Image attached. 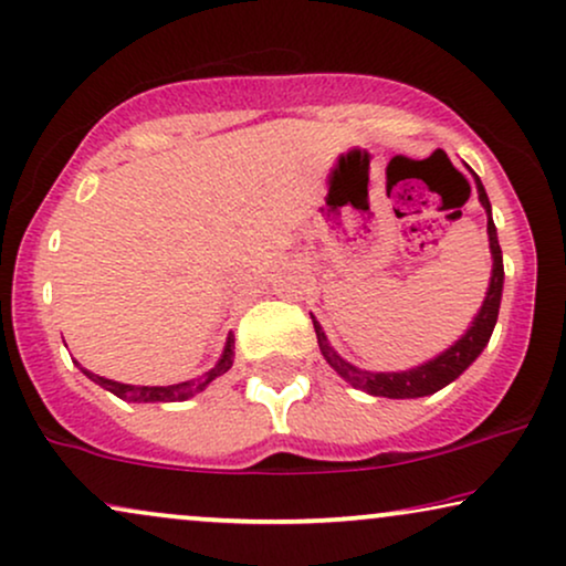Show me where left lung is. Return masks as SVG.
Wrapping results in <instances>:
<instances>
[{
	"label": "left lung",
	"instance_id": "1",
	"mask_svg": "<svg viewBox=\"0 0 566 566\" xmlns=\"http://www.w3.org/2000/svg\"><path fill=\"white\" fill-rule=\"evenodd\" d=\"M478 192H480V202L482 208L488 210V237H490V253H493V276H490V287H488V297L482 303V308L474 318V324L469 326V332L459 343L451 345L442 356H438L430 364L417 366L411 371H398V374H371V371H360L356 366H350L348 360H343L335 350L329 348L326 343L322 326H318L316 318H313V329H316V339L318 348H322V356L326 358V364L335 369L339 377L348 379L353 387L358 390L369 392V395H382V398H421V395H432L442 390L446 385H451L461 371L472 364L474 358L480 356L482 348L488 345L490 335H493V326L499 322V308H501V290H503V255H501V244H499V234H495V223L490 218V200L485 195V187H482L480 176H478Z\"/></svg>",
	"mask_w": 566,
	"mask_h": 566
}]
</instances>
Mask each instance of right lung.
Wrapping results in <instances>:
<instances>
[{"label": "right lung", "mask_w": 566, "mask_h": 566, "mask_svg": "<svg viewBox=\"0 0 566 566\" xmlns=\"http://www.w3.org/2000/svg\"><path fill=\"white\" fill-rule=\"evenodd\" d=\"M231 360H234V337L227 339L223 356L213 366V369L202 374V377L189 379V382L168 385V387H134V385H120V382H113V379L97 377V374H92L86 369H84V374L92 379V382L102 385L105 390H111L113 395H118V398L128 400V403H176V400H187V398H192L195 392L206 390L208 382H213L216 377H221V374H227L231 369Z\"/></svg>", "instance_id": "obj_1"}]
</instances>
